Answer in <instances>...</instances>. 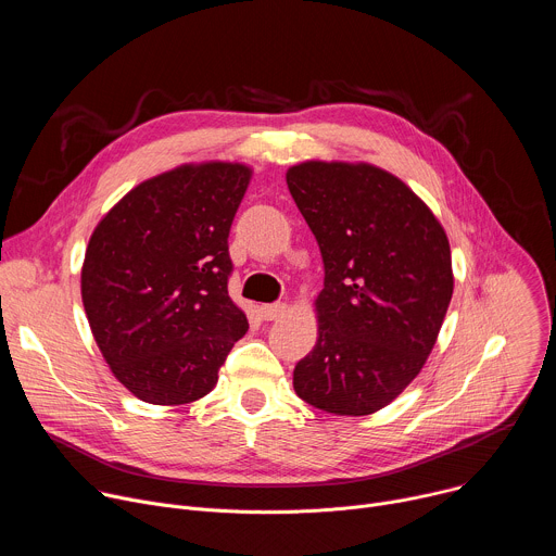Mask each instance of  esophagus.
I'll use <instances>...</instances> for the list:
<instances>
[{
    "label": "esophagus",
    "mask_w": 556,
    "mask_h": 556,
    "mask_svg": "<svg viewBox=\"0 0 556 556\" xmlns=\"http://www.w3.org/2000/svg\"><path fill=\"white\" fill-rule=\"evenodd\" d=\"M260 314L264 321H277L286 314V303H264L260 305Z\"/></svg>",
    "instance_id": "34e87169"
}]
</instances>
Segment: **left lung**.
I'll return each instance as SVG.
<instances>
[{
    "instance_id": "8db88e82",
    "label": "left lung",
    "mask_w": 556,
    "mask_h": 556,
    "mask_svg": "<svg viewBox=\"0 0 556 556\" xmlns=\"http://www.w3.org/2000/svg\"><path fill=\"white\" fill-rule=\"evenodd\" d=\"M286 182L326 268L319 339L294 367V391L328 414H374L435 345L453 294L446 232L403 180L371 165L309 161Z\"/></svg>"
}]
</instances>
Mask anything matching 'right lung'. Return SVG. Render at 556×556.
<instances>
[{
	"label": "right lung",
	"instance_id": "right-lung-1",
	"mask_svg": "<svg viewBox=\"0 0 556 556\" xmlns=\"http://www.w3.org/2000/svg\"><path fill=\"white\" fill-rule=\"evenodd\" d=\"M251 169L185 165L131 189L94 228L81 296L114 376L151 405L206 395L247 314L228 296V232Z\"/></svg>",
	"mask_w": 556,
	"mask_h": 556
}]
</instances>
